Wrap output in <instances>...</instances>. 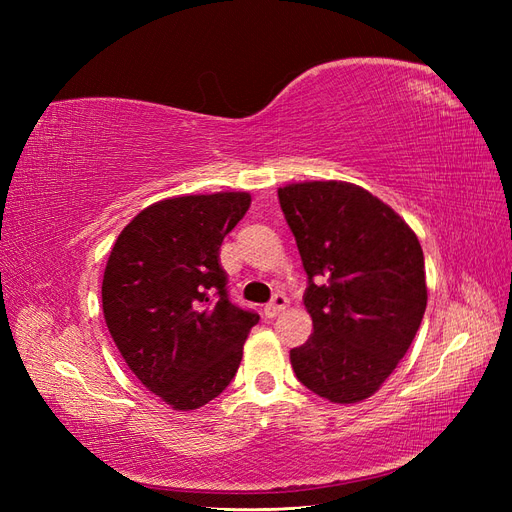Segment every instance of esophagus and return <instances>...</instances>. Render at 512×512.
I'll list each match as a JSON object with an SVG mask.
<instances>
[{
  "instance_id": "obj_1",
  "label": "esophagus",
  "mask_w": 512,
  "mask_h": 512,
  "mask_svg": "<svg viewBox=\"0 0 512 512\" xmlns=\"http://www.w3.org/2000/svg\"><path fill=\"white\" fill-rule=\"evenodd\" d=\"M286 307H288V299L284 297V294H275L273 301H271L269 305H265V314H267L269 318H275L277 314H282Z\"/></svg>"
}]
</instances>
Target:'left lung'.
<instances>
[{
	"label": "left lung",
	"instance_id": "obj_1",
	"mask_svg": "<svg viewBox=\"0 0 512 512\" xmlns=\"http://www.w3.org/2000/svg\"><path fill=\"white\" fill-rule=\"evenodd\" d=\"M297 239L314 333L290 350L297 378L331 404H359L404 359L427 307L414 230L361 185L303 181L277 188Z\"/></svg>",
	"mask_w": 512,
	"mask_h": 512
}]
</instances>
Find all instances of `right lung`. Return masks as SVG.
Returning <instances> with one entry per match:
<instances>
[{"label": "right lung", "mask_w": 512, "mask_h": 512, "mask_svg": "<svg viewBox=\"0 0 512 512\" xmlns=\"http://www.w3.org/2000/svg\"><path fill=\"white\" fill-rule=\"evenodd\" d=\"M250 205L247 192L160 200L106 260V327L132 374L173 410L203 408L226 389L258 322L230 303L220 267V245Z\"/></svg>", "instance_id": "1"}]
</instances>
